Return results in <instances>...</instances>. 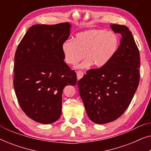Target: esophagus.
I'll use <instances>...</instances> for the list:
<instances>
[{
    "label": "esophagus",
    "instance_id": "34e87169",
    "mask_svg": "<svg viewBox=\"0 0 151 151\" xmlns=\"http://www.w3.org/2000/svg\"><path fill=\"white\" fill-rule=\"evenodd\" d=\"M76 74H77V78L78 80H80L81 79V78L83 77L84 76V73L81 71H77V73H76Z\"/></svg>",
    "mask_w": 151,
    "mask_h": 151
}]
</instances>
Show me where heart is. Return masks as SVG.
Returning <instances> with one entry per match:
<instances>
[{"instance_id": "1", "label": "heart", "mask_w": 151, "mask_h": 151, "mask_svg": "<svg viewBox=\"0 0 151 151\" xmlns=\"http://www.w3.org/2000/svg\"><path fill=\"white\" fill-rule=\"evenodd\" d=\"M119 47V38L114 32L102 29L86 30L78 33L73 40L63 43L62 49L64 60L68 65H73L86 60L78 68H86L92 65L102 67L112 58Z\"/></svg>"}]
</instances>
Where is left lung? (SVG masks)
I'll return each instance as SVG.
<instances>
[{"label": "left lung", "mask_w": 151, "mask_h": 151, "mask_svg": "<svg viewBox=\"0 0 151 151\" xmlns=\"http://www.w3.org/2000/svg\"><path fill=\"white\" fill-rule=\"evenodd\" d=\"M122 36L112 58L103 67L88 70L78 86L88 117L103 124L119 118L127 110L139 82V51L127 26L111 24Z\"/></svg>", "instance_id": "left-lung-1"}]
</instances>
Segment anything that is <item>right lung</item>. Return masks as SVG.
Returning <instances> with one entry per match:
<instances>
[{
	"instance_id": "1",
	"label": "right lung",
	"mask_w": 151,
	"mask_h": 151,
	"mask_svg": "<svg viewBox=\"0 0 151 151\" xmlns=\"http://www.w3.org/2000/svg\"><path fill=\"white\" fill-rule=\"evenodd\" d=\"M68 22L35 24L18 45L14 58V87L20 108L37 122H54L62 113V95L77 76L64 61L63 43L69 37Z\"/></svg>"
}]
</instances>
